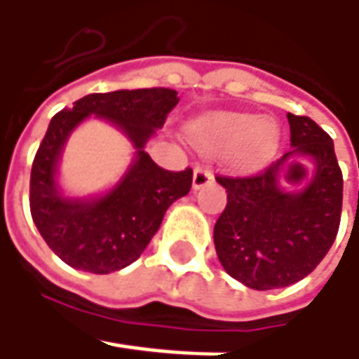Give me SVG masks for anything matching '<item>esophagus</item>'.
Listing matches in <instances>:
<instances>
[{
	"instance_id": "esophagus-1",
	"label": "esophagus",
	"mask_w": 359,
	"mask_h": 359,
	"mask_svg": "<svg viewBox=\"0 0 359 359\" xmlns=\"http://www.w3.org/2000/svg\"><path fill=\"white\" fill-rule=\"evenodd\" d=\"M212 180H214V173H212V170L198 165V168H196V172H194V189H201L203 186L212 184Z\"/></svg>"
}]
</instances>
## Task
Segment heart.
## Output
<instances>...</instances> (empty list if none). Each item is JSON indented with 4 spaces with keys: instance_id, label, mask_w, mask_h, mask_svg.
Returning <instances> with one entry per match:
<instances>
[{
    "instance_id": "obj_1",
    "label": "heart",
    "mask_w": 359,
    "mask_h": 359,
    "mask_svg": "<svg viewBox=\"0 0 359 359\" xmlns=\"http://www.w3.org/2000/svg\"><path fill=\"white\" fill-rule=\"evenodd\" d=\"M194 144L208 151H229L236 165L259 168L280 147L282 131L269 118L252 114L219 111L200 119L189 128Z\"/></svg>"
}]
</instances>
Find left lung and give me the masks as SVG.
<instances>
[{
	"label": "left lung",
	"instance_id": "obj_1",
	"mask_svg": "<svg viewBox=\"0 0 359 359\" xmlns=\"http://www.w3.org/2000/svg\"><path fill=\"white\" fill-rule=\"evenodd\" d=\"M290 142L283 158L255 175H217L228 205L217 217L214 243L231 278L252 290L285 287L318 268L338 236L344 177L334 142L313 119L287 114ZM311 157L316 170L308 188L285 192L296 157Z\"/></svg>",
	"mask_w": 359,
	"mask_h": 359
}]
</instances>
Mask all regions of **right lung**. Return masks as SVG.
Instances as JSON below:
<instances>
[{"label":"right lung","mask_w":359,"mask_h":359,"mask_svg":"<svg viewBox=\"0 0 359 359\" xmlns=\"http://www.w3.org/2000/svg\"><path fill=\"white\" fill-rule=\"evenodd\" d=\"M177 102V91L168 88L90 93L51 118L32 165L29 210L41 238L67 266L111 273L133 264L156 236L168 208L189 191V168L168 172L144 151ZM90 115L116 123L134 142L138 156L104 198L69 201L57 189L55 168L65 140Z\"/></svg>","instance_id":"1"}]
</instances>
